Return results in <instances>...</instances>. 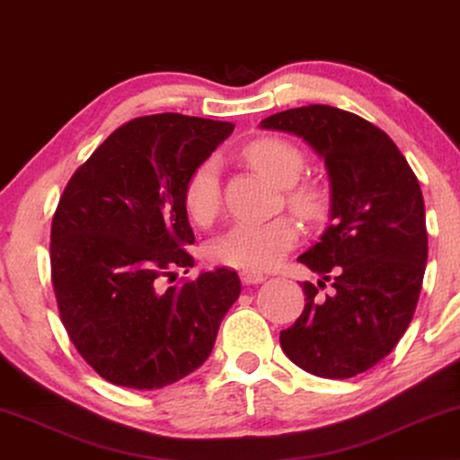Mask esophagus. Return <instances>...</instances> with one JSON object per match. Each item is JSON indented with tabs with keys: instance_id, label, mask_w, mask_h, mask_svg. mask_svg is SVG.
Returning a JSON list of instances; mask_svg holds the SVG:
<instances>
[{
	"instance_id": "34e87169",
	"label": "esophagus",
	"mask_w": 460,
	"mask_h": 460,
	"mask_svg": "<svg viewBox=\"0 0 460 460\" xmlns=\"http://www.w3.org/2000/svg\"><path fill=\"white\" fill-rule=\"evenodd\" d=\"M240 278H242V281L246 286H256V284H262V281H265L267 278L262 273H259V271H242L240 273Z\"/></svg>"
}]
</instances>
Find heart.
Wrapping results in <instances>:
<instances>
[{
  "mask_svg": "<svg viewBox=\"0 0 460 460\" xmlns=\"http://www.w3.org/2000/svg\"><path fill=\"white\" fill-rule=\"evenodd\" d=\"M243 157L250 166L288 190V204L305 218L322 212V195L311 187H294L305 172V155L298 146L281 138H259L246 145ZM182 206L189 218L198 225H210L220 210V162L206 157L189 172L182 185ZM298 242V226L292 218L281 217L269 223H235L214 237L208 256L218 265L265 271L278 265L288 250Z\"/></svg>",
  "mask_w": 460,
  "mask_h": 460,
  "instance_id": "heart-1",
  "label": "heart"
}]
</instances>
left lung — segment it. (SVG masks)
I'll return each instance as SVG.
<instances>
[{
    "label": "left lung",
    "mask_w": 460,
    "mask_h": 460,
    "mask_svg": "<svg viewBox=\"0 0 460 460\" xmlns=\"http://www.w3.org/2000/svg\"><path fill=\"white\" fill-rule=\"evenodd\" d=\"M261 128L303 138L330 179L332 223L298 256L322 279L301 284L305 309L279 345L315 376L362 375L394 351L419 303L427 265L419 181L381 128L342 109H288ZM326 280L333 292L322 297Z\"/></svg>",
    "instance_id": "1"
}]
</instances>
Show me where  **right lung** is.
<instances>
[{"label": "right lung", "instance_id": "obj_1", "mask_svg": "<svg viewBox=\"0 0 460 460\" xmlns=\"http://www.w3.org/2000/svg\"><path fill=\"white\" fill-rule=\"evenodd\" d=\"M234 128L181 113L132 119L66 182L52 218L54 294L73 345L109 383L145 391L191 375L240 296L225 267L162 286L193 267L182 185Z\"/></svg>", "mask_w": 460, "mask_h": 460}]
</instances>
